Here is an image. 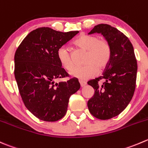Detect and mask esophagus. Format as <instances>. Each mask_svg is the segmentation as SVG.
<instances>
[{
    "instance_id": "esophagus-1",
    "label": "esophagus",
    "mask_w": 148,
    "mask_h": 148,
    "mask_svg": "<svg viewBox=\"0 0 148 148\" xmlns=\"http://www.w3.org/2000/svg\"><path fill=\"white\" fill-rule=\"evenodd\" d=\"M79 84H80V86H81V87H84L86 84H87V82H84V81H82V80H80Z\"/></svg>"
}]
</instances>
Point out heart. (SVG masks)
Segmentation results:
<instances>
[{
    "instance_id": "b5f03b06",
    "label": "heart",
    "mask_w": 148,
    "mask_h": 148,
    "mask_svg": "<svg viewBox=\"0 0 148 148\" xmlns=\"http://www.w3.org/2000/svg\"><path fill=\"white\" fill-rule=\"evenodd\" d=\"M75 46L87 51L84 63L85 66L74 69L75 67L69 49L61 46L57 51V57L61 66L68 71H71L73 77L84 81L92 78L100 71L103 70L110 62L111 58V47L108 41L100 38L97 35L83 34L74 41Z\"/></svg>"
}]
</instances>
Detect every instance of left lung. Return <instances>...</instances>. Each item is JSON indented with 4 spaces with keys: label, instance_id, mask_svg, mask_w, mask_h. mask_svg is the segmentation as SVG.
<instances>
[{
    "label": "left lung",
    "instance_id": "1",
    "mask_svg": "<svg viewBox=\"0 0 148 148\" xmlns=\"http://www.w3.org/2000/svg\"><path fill=\"white\" fill-rule=\"evenodd\" d=\"M100 33L111 47V58L103 76L87 82L95 90L87 102L90 114L101 120L110 119L121 114L134 95L137 63L129 38L115 27L106 24L95 26L89 34ZM100 80L103 84H99Z\"/></svg>",
    "mask_w": 148,
    "mask_h": 148
}]
</instances>
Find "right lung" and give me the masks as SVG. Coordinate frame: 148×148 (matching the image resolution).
Wrapping results in <instances>:
<instances>
[{
	"mask_svg": "<svg viewBox=\"0 0 148 148\" xmlns=\"http://www.w3.org/2000/svg\"><path fill=\"white\" fill-rule=\"evenodd\" d=\"M79 31L62 32L40 27L29 33L14 56V76L26 108L39 119L56 121L65 116L69 97L79 90L78 79L55 82L69 74L57 51Z\"/></svg>",
	"mask_w": 148,
	"mask_h": 148,
	"instance_id": "add662e5",
	"label": "right lung"
}]
</instances>
